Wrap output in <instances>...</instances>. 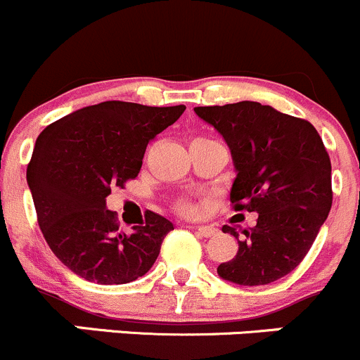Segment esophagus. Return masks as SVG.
<instances>
[{
  "label": "esophagus",
  "instance_id": "1",
  "mask_svg": "<svg viewBox=\"0 0 360 360\" xmlns=\"http://www.w3.org/2000/svg\"><path fill=\"white\" fill-rule=\"evenodd\" d=\"M197 233L200 235V237H214V235H217V228L214 226H197Z\"/></svg>",
  "mask_w": 360,
  "mask_h": 360
}]
</instances>
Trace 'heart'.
<instances>
[{
	"label": "heart",
	"mask_w": 360,
	"mask_h": 360,
	"mask_svg": "<svg viewBox=\"0 0 360 360\" xmlns=\"http://www.w3.org/2000/svg\"><path fill=\"white\" fill-rule=\"evenodd\" d=\"M176 209L179 210V212H183V214H195V212H197V205H195V203L191 200L177 202Z\"/></svg>",
	"instance_id": "1"
}]
</instances>
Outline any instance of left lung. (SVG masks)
<instances>
[{
    "instance_id": "obj_1",
    "label": "left lung",
    "mask_w": 360,
    "mask_h": 360,
    "mask_svg": "<svg viewBox=\"0 0 360 360\" xmlns=\"http://www.w3.org/2000/svg\"><path fill=\"white\" fill-rule=\"evenodd\" d=\"M195 112L226 141L237 177L235 210L256 212V226L238 237L237 256L217 274L240 285H264L303 261L333 205L331 160L310 122L252 101L200 106Z\"/></svg>"
}]
</instances>
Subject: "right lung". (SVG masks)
<instances>
[{
    "instance_id": "right-lung-1",
    "label": "right lung",
    "mask_w": 360,
    "mask_h": 360,
    "mask_svg": "<svg viewBox=\"0 0 360 360\" xmlns=\"http://www.w3.org/2000/svg\"><path fill=\"white\" fill-rule=\"evenodd\" d=\"M184 110L106 101L39 134L27 184L46 244L72 274L104 285L129 284L153 266L172 223L146 210L143 223L125 233L106 197L136 179L148 143Z\"/></svg>"
}]
</instances>
